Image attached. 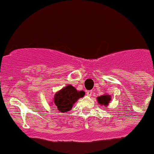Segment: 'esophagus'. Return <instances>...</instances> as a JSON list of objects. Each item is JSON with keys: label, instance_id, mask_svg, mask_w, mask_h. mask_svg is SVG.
I'll list each match as a JSON object with an SVG mask.
<instances>
[{"label": "esophagus", "instance_id": "esophagus-1", "mask_svg": "<svg viewBox=\"0 0 154 154\" xmlns=\"http://www.w3.org/2000/svg\"><path fill=\"white\" fill-rule=\"evenodd\" d=\"M93 94V91H87V95L91 96Z\"/></svg>", "mask_w": 154, "mask_h": 154}]
</instances>
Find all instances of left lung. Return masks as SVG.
Wrapping results in <instances>:
<instances>
[{
  "mask_svg": "<svg viewBox=\"0 0 154 154\" xmlns=\"http://www.w3.org/2000/svg\"><path fill=\"white\" fill-rule=\"evenodd\" d=\"M97 99V102H98L100 106H104L105 107H106L111 101V96L109 95V94H104V95L98 97Z\"/></svg>",
  "mask_w": 154,
  "mask_h": 154,
  "instance_id": "8db88e82",
  "label": "left lung"
}]
</instances>
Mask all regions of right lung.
<instances>
[{"mask_svg": "<svg viewBox=\"0 0 154 154\" xmlns=\"http://www.w3.org/2000/svg\"><path fill=\"white\" fill-rule=\"evenodd\" d=\"M85 94V91H79L71 85H67L54 94L53 104L60 112H68L71 110L74 103Z\"/></svg>", "mask_w": 154, "mask_h": 154, "instance_id": "1", "label": "right lung"}]
</instances>
